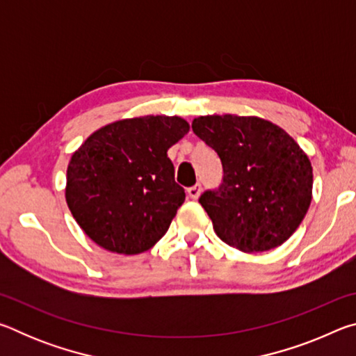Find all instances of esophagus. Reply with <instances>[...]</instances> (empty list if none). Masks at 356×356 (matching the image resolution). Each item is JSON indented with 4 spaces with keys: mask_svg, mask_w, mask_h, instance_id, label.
Masks as SVG:
<instances>
[{
    "mask_svg": "<svg viewBox=\"0 0 356 356\" xmlns=\"http://www.w3.org/2000/svg\"><path fill=\"white\" fill-rule=\"evenodd\" d=\"M186 193H188L190 200H197V197H200V195H201V185L190 186V188L186 190Z\"/></svg>",
    "mask_w": 356,
    "mask_h": 356,
    "instance_id": "34e87169",
    "label": "esophagus"
}]
</instances>
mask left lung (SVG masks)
<instances>
[{"mask_svg": "<svg viewBox=\"0 0 356 356\" xmlns=\"http://www.w3.org/2000/svg\"><path fill=\"white\" fill-rule=\"evenodd\" d=\"M191 129L222 163V184L206 191L201 206L222 242L243 252H262L286 242L312 200V166L298 143L270 120L207 114Z\"/></svg>", "mask_w": 356, "mask_h": 356, "instance_id": "8db88e82", "label": "left lung"}]
</instances>
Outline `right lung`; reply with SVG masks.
I'll return each mask as SVG.
<instances>
[{
    "instance_id": "right-lung-1",
    "label": "right lung",
    "mask_w": 356,
    "mask_h": 356,
    "mask_svg": "<svg viewBox=\"0 0 356 356\" xmlns=\"http://www.w3.org/2000/svg\"><path fill=\"white\" fill-rule=\"evenodd\" d=\"M188 131L179 116L120 119L95 130L72 154L65 202L92 242L131 256L165 236L185 201L168 149Z\"/></svg>"
}]
</instances>
